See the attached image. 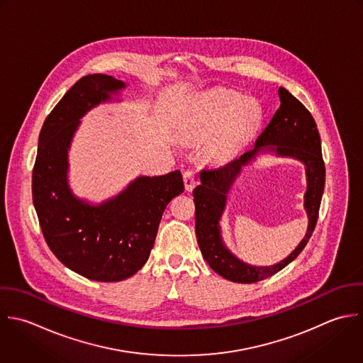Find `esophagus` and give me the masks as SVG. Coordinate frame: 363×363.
<instances>
[{"mask_svg": "<svg viewBox=\"0 0 363 363\" xmlns=\"http://www.w3.org/2000/svg\"><path fill=\"white\" fill-rule=\"evenodd\" d=\"M184 185L188 192H191L195 188V174L191 169L184 171Z\"/></svg>", "mask_w": 363, "mask_h": 363, "instance_id": "34e87169", "label": "esophagus"}]
</instances>
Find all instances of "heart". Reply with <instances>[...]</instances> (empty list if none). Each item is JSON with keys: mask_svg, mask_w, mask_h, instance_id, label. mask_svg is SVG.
I'll return each mask as SVG.
<instances>
[{"mask_svg": "<svg viewBox=\"0 0 363 363\" xmlns=\"http://www.w3.org/2000/svg\"><path fill=\"white\" fill-rule=\"evenodd\" d=\"M263 120L260 104L236 91L216 90L201 97L181 127L191 143H205L203 158L212 164L230 161L253 137Z\"/></svg>", "mask_w": 363, "mask_h": 363, "instance_id": "b5f03b06", "label": "heart"}]
</instances>
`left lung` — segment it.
I'll return each instance as SVG.
<instances>
[{
    "label": "left lung",
    "instance_id": "8db88e82",
    "mask_svg": "<svg viewBox=\"0 0 363 363\" xmlns=\"http://www.w3.org/2000/svg\"><path fill=\"white\" fill-rule=\"evenodd\" d=\"M280 108L257 137L255 148L219 168L201 171V185L194 189L195 233L203 259L213 272L233 283H256L274 276L290 264L308 243L317 220L325 185V164L321 154V138L317 124L306 106L287 89H279ZM263 149L282 156H293L306 165L308 192L305 206L309 215V229L302 243L284 261L274 267L257 268L235 258L223 245L218 220L225 204L228 189L241 168Z\"/></svg>",
    "mask_w": 363,
    "mask_h": 363
}]
</instances>
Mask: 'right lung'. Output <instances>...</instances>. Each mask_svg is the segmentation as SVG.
<instances>
[{
  "label": "right lung",
  "mask_w": 363,
  "mask_h": 363,
  "mask_svg": "<svg viewBox=\"0 0 363 363\" xmlns=\"http://www.w3.org/2000/svg\"><path fill=\"white\" fill-rule=\"evenodd\" d=\"M107 74L77 80L46 117L32 171V199L43 238L72 272L94 281H121L148 260L164 209L184 192L179 171L138 177L121 194L91 206L67 185V150L79 118L124 89Z\"/></svg>",
  "instance_id": "1"
}]
</instances>
